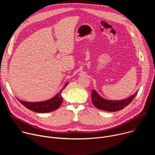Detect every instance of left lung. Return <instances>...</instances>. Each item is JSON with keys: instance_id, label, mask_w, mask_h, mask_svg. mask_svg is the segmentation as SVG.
Returning <instances> with one entry per match:
<instances>
[{"instance_id": "obj_1", "label": "left lung", "mask_w": 155, "mask_h": 155, "mask_svg": "<svg viewBox=\"0 0 155 155\" xmlns=\"http://www.w3.org/2000/svg\"><path fill=\"white\" fill-rule=\"evenodd\" d=\"M137 94V91L127 99L120 101H111L103 98L96 90H92L91 101L93 105L99 110L107 112H117L123 109L125 107L128 105L134 99Z\"/></svg>"}]
</instances>
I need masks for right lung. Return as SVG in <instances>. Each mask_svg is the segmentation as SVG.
<instances>
[{"instance_id":"add662e5","label":"right lung","mask_w":155,"mask_h":155,"mask_svg":"<svg viewBox=\"0 0 155 155\" xmlns=\"http://www.w3.org/2000/svg\"><path fill=\"white\" fill-rule=\"evenodd\" d=\"M68 82L64 84L62 89L56 94L53 97L47 101L37 102H26L24 101L20 100L18 99V100L23 104L25 107L28 108V109L32 110V111L37 113H48L54 111V110L58 109L61 104L62 102L63 98L61 96V93L64 88L68 86Z\"/></svg>"}]
</instances>
